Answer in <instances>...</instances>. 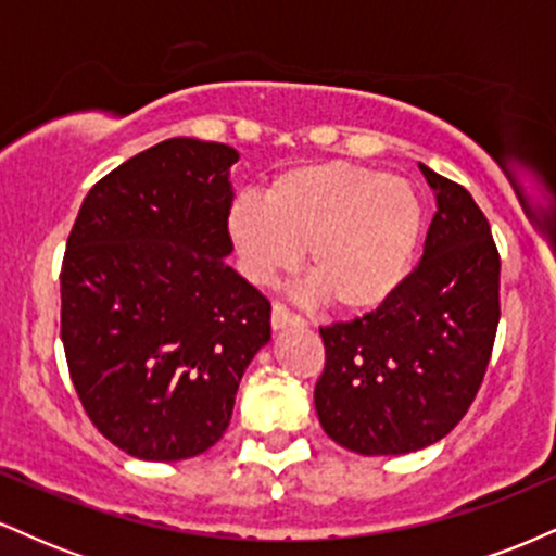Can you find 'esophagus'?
<instances>
[{"instance_id":"1","label":"esophagus","mask_w":556,"mask_h":556,"mask_svg":"<svg viewBox=\"0 0 556 556\" xmlns=\"http://www.w3.org/2000/svg\"><path fill=\"white\" fill-rule=\"evenodd\" d=\"M271 327L274 329H303L305 321L298 314H292L285 303L271 305Z\"/></svg>"}]
</instances>
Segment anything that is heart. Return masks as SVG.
Masks as SVG:
<instances>
[{
    "instance_id": "1",
    "label": "heart",
    "mask_w": 556,
    "mask_h": 556,
    "mask_svg": "<svg viewBox=\"0 0 556 556\" xmlns=\"http://www.w3.org/2000/svg\"><path fill=\"white\" fill-rule=\"evenodd\" d=\"M227 232L253 282L295 269L334 311L366 314L397 290L420 232L424 201L405 177L348 162L305 164L277 175L264 201L229 203Z\"/></svg>"
}]
</instances>
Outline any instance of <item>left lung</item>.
<instances>
[{
  "label": "left lung",
  "mask_w": 556,
  "mask_h": 556,
  "mask_svg": "<svg viewBox=\"0 0 556 556\" xmlns=\"http://www.w3.org/2000/svg\"><path fill=\"white\" fill-rule=\"evenodd\" d=\"M437 195L424 256L371 314L321 327L314 400L324 431L358 455L424 450L473 405L500 324V251L463 185L420 164Z\"/></svg>",
  "instance_id": "8db88e82"
}]
</instances>
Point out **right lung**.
Returning a JSON list of instances; mask_svg holds the SVG:
<instances>
[{
  "label": "right lung",
  "mask_w": 556,
  "mask_h": 556,
  "mask_svg": "<svg viewBox=\"0 0 556 556\" xmlns=\"http://www.w3.org/2000/svg\"><path fill=\"white\" fill-rule=\"evenodd\" d=\"M225 143L169 138L88 190L62 261V344L91 424L140 460L222 439L271 303L242 279Z\"/></svg>",
  "instance_id": "obj_1"
}]
</instances>
